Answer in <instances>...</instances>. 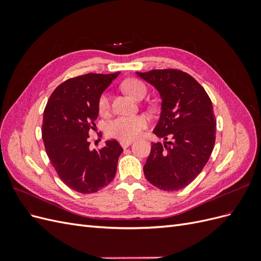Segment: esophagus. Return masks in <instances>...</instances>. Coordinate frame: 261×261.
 Instances as JSON below:
<instances>
[{"label": "esophagus", "instance_id": "1", "mask_svg": "<svg viewBox=\"0 0 261 261\" xmlns=\"http://www.w3.org/2000/svg\"><path fill=\"white\" fill-rule=\"evenodd\" d=\"M132 143H133L132 140H121V141H120V144H121V146H122L123 148H127Z\"/></svg>", "mask_w": 261, "mask_h": 261}]
</instances>
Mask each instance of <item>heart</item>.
<instances>
[{
	"label": "heart",
	"instance_id": "1",
	"mask_svg": "<svg viewBox=\"0 0 261 261\" xmlns=\"http://www.w3.org/2000/svg\"><path fill=\"white\" fill-rule=\"evenodd\" d=\"M121 88L135 99H143L147 93L146 85L137 78H128L121 84ZM98 110L100 114L106 115L110 110V97L103 92L98 100ZM149 120L146 115L117 116L109 121L106 126V133L109 137L120 140H130L140 135L147 126Z\"/></svg>",
	"mask_w": 261,
	"mask_h": 261
}]
</instances>
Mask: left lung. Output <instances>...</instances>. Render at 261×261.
I'll list each match as a JSON object with an SVG mask.
<instances>
[{"label":"left lung","mask_w":261,"mask_h":261,"mask_svg":"<svg viewBox=\"0 0 261 261\" xmlns=\"http://www.w3.org/2000/svg\"><path fill=\"white\" fill-rule=\"evenodd\" d=\"M152 85L161 97V114L144 165L149 183L162 191L186 187L198 176L215 147L217 121L211 100L194 77L179 69L136 73Z\"/></svg>","instance_id":"8db88e82"}]
</instances>
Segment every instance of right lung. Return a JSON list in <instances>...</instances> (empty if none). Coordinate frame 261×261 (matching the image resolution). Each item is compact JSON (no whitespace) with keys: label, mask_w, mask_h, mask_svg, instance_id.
I'll return each mask as SVG.
<instances>
[{"label":"right lung","mask_w":261,"mask_h":261,"mask_svg":"<svg viewBox=\"0 0 261 261\" xmlns=\"http://www.w3.org/2000/svg\"><path fill=\"white\" fill-rule=\"evenodd\" d=\"M118 74L69 78L45 106L41 132L46 154L59 177L78 193H96L115 176L123 148L116 140H107L102 149L90 150L88 138L96 127L99 97Z\"/></svg>","instance_id":"right-lung-1"}]
</instances>
